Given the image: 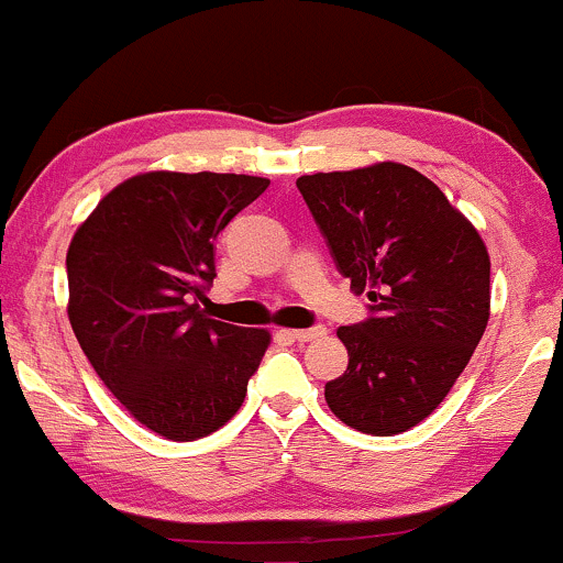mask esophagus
<instances>
[{
    "label": "esophagus",
    "mask_w": 563,
    "mask_h": 563,
    "mask_svg": "<svg viewBox=\"0 0 563 563\" xmlns=\"http://www.w3.org/2000/svg\"><path fill=\"white\" fill-rule=\"evenodd\" d=\"M288 335L294 341H314V339H320V335H325V328H322V325L296 328V331H288Z\"/></svg>",
    "instance_id": "obj_1"
}]
</instances>
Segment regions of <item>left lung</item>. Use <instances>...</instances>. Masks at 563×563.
Returning <instances> with one entry per match:
<instances>
[{
    "label": "left lung",
    "mask_w": 563,
    "mask_h": 563,
    "mask_svg": "<svg viewBox=\"0 0 563 563\" xmlns=\"http://www.w3.org/2000/svg\"><path fill=\"white\" fill-rule=\"evenodd\" d=\"M335 269L367 294V318L339 328L344 376L325 402L373 437L402 434L448 397L489 320V256L448 196L402 164L296 179Z\"/></svg>",
    "instance_id": "obj_1"
}]
</instances>
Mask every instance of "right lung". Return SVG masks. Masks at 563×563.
<instances>
[{
    "instance_id": "right-lung-1",
    "label": "right lung",
    "mask_w": 563,
    "mask_h": 563,
    "mask_svg": "<svg viewBox=\"0 0 563 563\" xmlns=\"http://www.w3.org/2000/svg\"><path fill=\"white\" fill-rule=\"evenodd\" d=\"M267 187L249 174H140L70 241L68 318L89 365L142 426L174 442L228 423L269 346L267 331L200 309L219 235Z\"/></svg>"
}]
</instances>
